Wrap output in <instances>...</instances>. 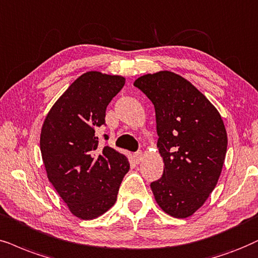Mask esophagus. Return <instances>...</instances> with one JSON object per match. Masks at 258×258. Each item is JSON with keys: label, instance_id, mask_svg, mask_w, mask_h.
Returning <instances> with one entry per match:
<instances>
[{"label": "esophagus", "instance_id": "34e87169", "mask_svg": "<svg viewBox=\"0 0 258 258\" xmlns=\"http://www.w3.org/2000/svg\"><path fill=\"white\" fill-rule=\"evenodd\" d=\"M133 157H135L137 163H139L140 161H142V158H143V152L142 151H137L135 155H133Z\"/></svg>", "mask_w": 258, "mask_h": 258}]
</instances>
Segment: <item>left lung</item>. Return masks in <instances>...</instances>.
<instances>
[{
  "label": "left lung",
  "mask_w": 258,
  "mask_h": 258,
  "mask_svg": "<svg viewBox=\"0 0 258 258\" xmlns=\"http://www.w3.org/2000/svg\"><path fill=\"white\" fill-rule=\"evenodd\" d=\"M133 86L155 106L164 170L150 184L152 193L165 213L187 218L219 180L227 149L223 119L204 94L170 71L144 75Z\"/></svg>",
  "instance_id": "left-lung-1"
}]
</instances>
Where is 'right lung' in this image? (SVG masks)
<instances>
[{"label":"right lung","mask_w":258,"mask_h":258,"mask_svg":"<svg viewBox=\"0 0 258 258\" xmlns=\"http://www.w3.org/2000/svg\"><path fill=\"white\" fill-rule=\"evenodd\" d=\"M125 78L89 71L77 78L48 112L40 135L47 177L74 216L95 219L115 204L125 156L99 146L96 130L106 125V108ZM108 140V135H103Z\"/></svg>","instance_id":"right-lung-1"}]
</instances>
